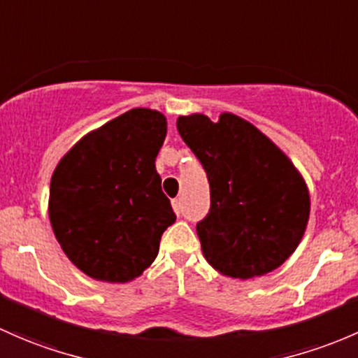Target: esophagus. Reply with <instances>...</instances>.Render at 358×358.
I'll use <instances>...</instances> for the list:
<instances>
[{
  "mask_svg": "<svg viewBox=\"0 0 358 358\" xmlns=\"http://www.w3.org/2000/svg\"><path fill=\"white\" fill-rule=\"evenodd\" d=\"M172 208H174V212L178 213H180V200H172Z\"/></svg>",
  "mask_w": 358,
  "mask_h": 358,
  "instance_id": "obj_1",
  "label": "esophagus"
}]
</instances>
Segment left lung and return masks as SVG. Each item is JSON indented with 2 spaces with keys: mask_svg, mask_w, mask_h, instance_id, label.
<instances>
[{
  "mask_svg": "<svg viewBox=\"0 0 358 358\" xmlns=\"http://www.w3.org/2000/svg\"><path fill=\"white\" fill-rule=\"evenodd\" d=\"M178 131L203 165L210 212L196 224L203 257L222 275L252 279L288 260L307 229L305 179L264 132L234 113L178 119Z\"/></svg>",
  "mask_w": 358,
  "mask_h": 358,
  "instance_id": "left-lung-1",
  "label": "left lung"
}]
</instances>
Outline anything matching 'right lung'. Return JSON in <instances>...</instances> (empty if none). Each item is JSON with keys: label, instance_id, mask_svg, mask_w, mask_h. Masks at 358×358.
<instances>
[{"label": "right lung", "instance_id": "add662e5", "mask_svg": "<svg viewBox=\"0 0 358 358\" xmlns=\"http://www.w3.org/2000/svg\"><path fill=\"white\" fill-rule=\"evenodd\" d=\"M165 134L164 113L132 108L80 138L51 176L48 213L57 241L96 281L139 278L176 222L155 169Z\"/></svg>", "mask_w": 358, "mask_h": 358}]
</instances>
